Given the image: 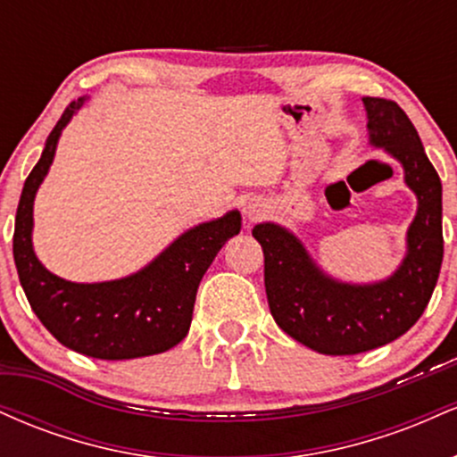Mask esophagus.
<instances>
[{
    "label": "esophagus",
    "instance_id": "1",
    "mask_svg": "<svg viewBox=\"0 0 457 457\" xmlns=\"http://www.w3.org/2000/svg\"><path fill=\"white\" fill-rule=\"evenodd\" d=\"M245 214L249 221H255V219H260L262 214H264V206H262L258 199H251V202L245 206Z\"/></svg>",
    "mask_w": 457,
    "mask_h": 457
}]
</instances>
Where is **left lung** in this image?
I'll return each instance as SVG.
<instances>
[{"mask_svg": "<svg viewBox=\"0 0 457 457\" xmlns=\"http://www.w3.org/2000/svg\"><path fill=\"white\" fill-rule=\"evenodd\" d=\"M370 144L403 167L417 195L406 258L389 279L342 283L324 275L301 240L275 223H260L253 238L264 251V286L275 322L320 354H359L393 342L421 318L443 264V185L417 129L397 103L363 98Z\"/></svg>", "mask_w": 457, "mask_h": 457, "instance_id": "obj_1", "label": "left lung"}]
</instances>
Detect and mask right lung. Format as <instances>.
I'll use <instances>...</instances> for the list:
<instances>
[{
	"label": "right lung",
	"mask_w": 457,
	"mask_h": 457,
	"mask_svg": "<svg viewBox=\"0 0 457 457\" xmlns=\"http://www.w3.org/2000/svg\"><path fill=\"white\" fill-rule=\"evenodd\" d=\"M83 101L64 109L21 193L12 236L19 281L45 328L75 353L104 361L165 353L187 337L199 281L228 238L240 232V212L195 225L124 279L72 283L46 270L31 246L34 197L54 162L62 129Z\"/></svg>",
	"instance_id": "1"
}]
</instances>
